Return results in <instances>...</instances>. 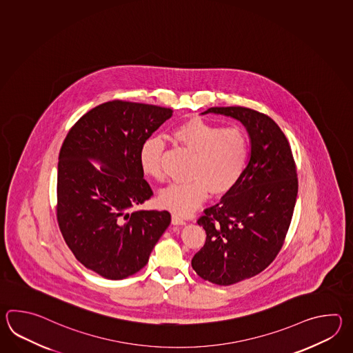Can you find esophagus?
<instances>
[{
    "label": "esophagus",
    "instance_id": "esophagus-1",
    "mask_svg": "<svg viewBox=\"0 0 353 353\" xmlns=\"http://www.w3.org/2000/svg\"><path fill=\"white\" fill-rule=\"evenodd\" d=\"M172 223L175 225H187L185 219H183V218L179 217V216H176V214H173V216H172Z\"/></svg>",
    "mask_w": 353,
    "mask_h": 353
}]
</instances>
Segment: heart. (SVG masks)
<instances>
[{
	"label": "heart",
	"instance_id": "1",
	"mask_svg": "<svg viewBox=\"0 0 353 353\" xmlns=\"http://www.w3.org/2000/svg\"><path fill=\"white\" fill-rule=\"evenodd\" d=\"M173 139L193 154L188 176L159 194V204L180 216L190 214L202 204L208 193H228L240 181L248 165L250 140L245 130L222 128L199 117L181 122L173 130ZM164 145L160 139L150 137L139 150L143 173L152 179H164L161 166Z\"/></svg>",
	"mask_w": 353,
	"mask_h": 353
}]
</instances>
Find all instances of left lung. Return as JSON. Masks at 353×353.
Wrapping results in <instances>:
<instances>
[{
	"label": "left lung",
	"instance_id": "obj_1",
	"mask_svg": "<svg viewBox=\"0 0 353 353\" xmlns=\"http://www.w3.org/2000/svg\"><path fill=\"white\" fill-rule=\"evenodd\" d=\"M207 113L240 121L251 145L240 181L198 219L207 239L192 266L204 280L225 286L255 276L276 257L293 217L298 178L288 139L269 116L245 107Z\"/></svg>",
	"mask_w": 353,
	"mask_h": 353
}]
</instances>
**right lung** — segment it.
<instances>
[{
	"mask_svg": "<svg viewBox=\"0 0 353 353\" xmlns=\"http://www.w3.org/2000/svg\"><path fill=\"white\" fill-rule=\"evenodd\" d=\"M172 116L165 107L105 102L77 121L61 145L60 231L75 259L103 278L121 280L141 270L170 225L168 210L135 207L152 195L139 150Z\"/></svg>",
	"mask_w": 353,
	"mask_h": 353,
	"instance_id": "obj_1",
	"label": "right lung"
}]
</instances>
